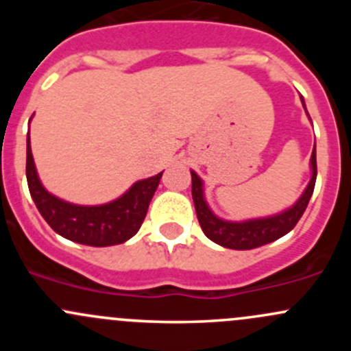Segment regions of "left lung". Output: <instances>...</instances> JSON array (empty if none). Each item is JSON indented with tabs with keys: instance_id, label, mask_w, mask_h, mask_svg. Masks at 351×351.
Here are the masks:
<instances>
[{
	"instance_id": "obj_1",
	"label": "left lung",
	"mask_w": 351,
	"mask_h": 351,
	"mask_svg": "<svg viewBox=\"0 0 351 351\" xmlns=\"http://www.w3.org/2000/svg\"><path fill=\"white\" fill-rule=\"evenodd\" d=\"M304 108H306V105H304ZM311 169H313V176H311L309 185L306 186L304 193L292 207L277 215L250 219V221L243 222H231L217 217L205 202L204 182L198 178L195 171H192V197L202 231L210 241L221 244L224 247H231V250H253V247L263 246V244L282 238L295 228L314 192L317 175L316 146H314L313 156H311Z\"/></svg>"
}]
</instances>
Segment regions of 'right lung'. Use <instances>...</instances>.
<instances>
[{
	"label": "right lung",
	"mask_w": 351,
	"mask_h": 351,
	"mask_svg": "<svg viewBox=\"0 0 351 351\" xmlns=\"http://www.w3.org/2000/svg\"><path fill=\"white\" fill-rule=\"evenodd\" d=\"M162 171L136 182L122 197L104 205H74L49 193L40 183L27 134V182L42 217L58 234L86 246L125 243L143 226Z\"/></svg>",
	"instance_id": "obj_1"
}]
</instances>
